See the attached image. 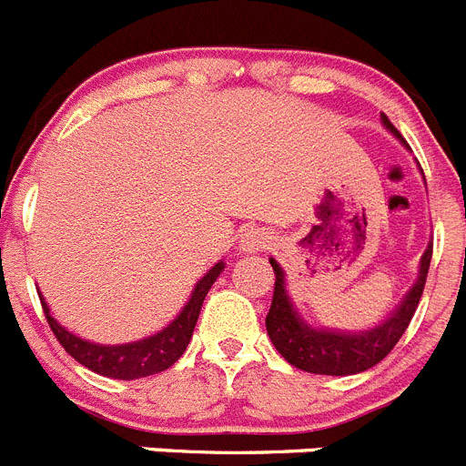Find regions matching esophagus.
I'll use <instances>...</instances> for the list:
<instances>
[{"mask_svg":"<svg viewBox=\"0 0 466 466\" xmlns=\"http://www.w3.org/2000/svg\"><path fill=\"white\" fill-rule=\"evenodd\" d=\"M273 238H270L268 230L263 228H249L242 236L240 240V249L242 252H261V249H268Z\"/></svg>","mask_w":466,"mask_h":466,"instance_id":"obj_1","label":"esophagus"}]
</instances>
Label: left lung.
I'll use <instances>...</instances> for the list:
<instances>
[{"instance_id": "obj_1", "label": "left lung", "mask_w": 466, "mask_h": 466, "mask_svg": "<svg viewBox=\"0 0 466 466\" xmlns=\"http://www.w3.org/2000/svg\"><path fill=\"white\" fill-rule=\"evenodd\" d=\"M382 123L397 137H401L397 127L390 123V118L382 116ZM431 247L434 245L427 247L425 257L420 261L418 282L413 284L409 296L401 300V306L392 312V317H387L380 327L364 333L319 331V329H312L306 322H300V317L296 315L294 306H291L289 299H287V291H284L282 268L270 258V266L275 270V289L273 303H270L268 317H266V329H268L270 340H273L279 355L300 371L319 373V376L361 373L385 360L392 352L394 345L399 343L403 331L409 329L415 308L422 299L427 273H430Z\"/></svg>"}]
</instances>
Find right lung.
I'll return each instance as SVG.
<instances>
[{
	"mask_svg": "<svg viewBox=\"0 0 466 466\" xmlns=\"http://www.w3.org/2000/svg\"><path fill=\"white\" fill-rule=\"evenodd\" d=\"M224 270V263H217L208 275H205L200 282L196 284L191 299H188L187 308L182 310V315L177 317L175 322L167 329H163L156 336L149 339L137 340V343L127 345H95L88 340L76 339L74 333H69L67 329H63L51 317V310L41 299V308H44V315H46V322L51 327V331L56 333L57 343L67 350V355H72L74 360L84 364L90 371L100 373L106 378H116V380H137V378L154 376L158 371H166L175 364L179 357L184 355L188 340L193 336V329H196L198 315H200V308H203V300L208 296L209 287L214 284V279L219 278V273Z\"/></svg>",
	"mask_w": 466,
	"mask_h": 466,
	"instance_id": "right-lung-1",
	"label": "right lung"
}]
</instances>
